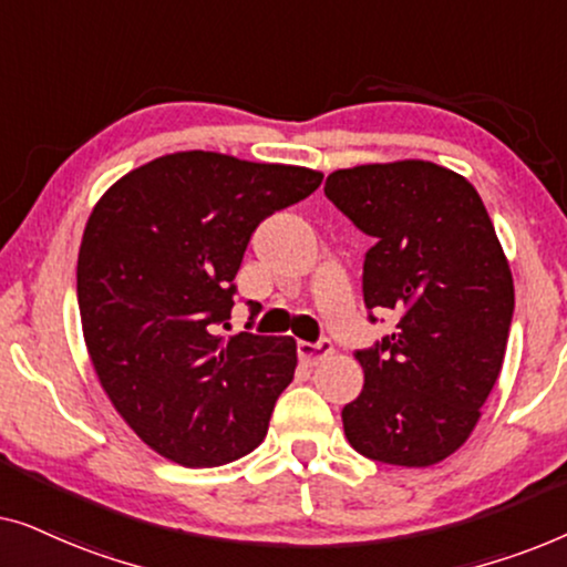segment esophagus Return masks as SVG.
<instances>
[{
    "instance_id": "esophagus-1",
    "label": "esophagus",
    "mask_w": 567,
    "mask_h": 567,
    "mask_svg": "<svg viewBox=\"0 0 567 567\" xmlns=\"http://www.w3.org/2000/svg\"><path fill=\"white\" fill-rule=\"evenodd\" d=\"M299 351V359L307 363V367H317V363H322L324 359H330L332 355V343L330 340H320V343H301L297 346Z\"/></svg>"
}]
</instances>
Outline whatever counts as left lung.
Listing matches in <instances>:
<instances>
[{
  "label": "left lung",
  "instance_id": "left-lung-1",
  "mask_svg": "<svg viewBox=\"0 0 567 567\" xmlns=\"http://www.w3.org/2000/svg\"><path fill=\"white\" fill-rule=\"evenodd\" d=\"M324 196L377 239L367 307L400 315L392 336L355 353L363 390L343 408L348 444L398 467L444 462L475 431L514 317V276L483 198L425 159L336 169Z\"/></svg>",
  "mask_w": 567,
  "mask_h": 567
}]
</instances>
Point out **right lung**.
<instances>
[{"label":"right lung","instance_id":"right-lung-1","mask_svg":"<svg viewBox=\"0 0 567 567\" xmlns=\"http://www.w3.org/2000/svg\"><path fill=\"white\" fill-rule=\"evenodd\" d=\"M320 183L309 167L193 150L131 169L92 208L76 260L84 343L107 400L165 460L219 467L266 439L297 340L219 324L255 227Z\"/></svg>","mask_w":567,"mask_h":567}]
</instances>
